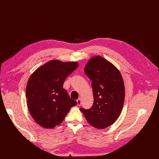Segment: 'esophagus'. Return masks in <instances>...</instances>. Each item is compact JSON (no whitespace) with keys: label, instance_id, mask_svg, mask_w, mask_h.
<instances>
[{"label":"esophagus","instance_id":"34e87169","mask_svg":"<svg viewBox=\"0 0 159 159\" xmlns=\"http://www.w3.org/2000/svg\"><path fill=\"white\" fill-rule=\"evenodd\" d=\"M77 105L79 106L81 105V99L80 98H79L77 100Z\"/></svg>","mask_w":159,"mask_h":159}]
</instances>
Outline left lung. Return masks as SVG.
Segmentation results:
<instances>
[{
  "label": "left lung",
  "mask_w": 159,
  "mask_h": 159,
  "mask_svg": "<svg viewBox=\"0 0 159 159\" xmlns=\"http://www.w3.org/2000/svg\"><path fill=\"white\" fill-rule=\"evenodd\" d=\"M84 72L92 81L94 103L90 109H80L90 125L104 129L121 114L125 93L122 76L114 65L100 56L90 59Z\"/></svg>",
  "instance_id": "8db88e82"
}]
</instances>
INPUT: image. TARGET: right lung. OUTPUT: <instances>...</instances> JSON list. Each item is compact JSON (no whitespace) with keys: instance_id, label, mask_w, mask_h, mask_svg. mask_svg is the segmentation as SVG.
Returning a JSON list of instances; mask_svg holds the SVG:
<instances>
[{"instance_id":"add662e5","label":"right lung","mask_w":159,"mask_h":159,"mask_svg":"<svg viewBox=\"0 0 159 159\" xmlns=\"http://www.w3.org/2000/svg\"><path fill=\"white\" fill-rule=\"evenodd\" d=\"M77 62L52 60L30 77L26 90L28 107L34 121L45 128H53L64 120L77 102L63 88L66 78L78 67Z\"/></svg>"}]
</instances>
